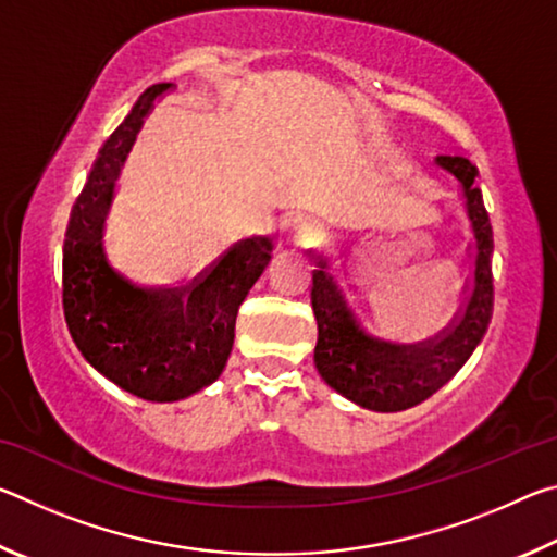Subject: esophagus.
I'll return each instance as SVG.
<instances>
[{
  "label": "esophagus",
  "instance_id": "34e87169",
  "mask_svg": "<svg viewBox=\"0 0 557 557\" xmlns=\"http://www.w3.org/2000/svg\"><path fill=\"white\" fill-rule=\"evenodd\" d=\"M289 225H292V233H295V238L299 243H305V245H309V240H312L317 235V221L307 211L292 213Z\"/></svg>",
  "mask_w": 557,
  "mask_h": 557
}]
</instances>
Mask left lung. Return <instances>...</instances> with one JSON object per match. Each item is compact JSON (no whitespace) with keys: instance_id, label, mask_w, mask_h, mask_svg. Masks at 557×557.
<instances>
[{"instance_id":"1","label":"left lung","mask_w":557,"mask_h":557,"mask_svg":"<svg viewBox=\"0 0 557 557\" xmlns=\"http://www.w3.org/2000/svg\"><path fill=\"white\" fill-rule=\"evenodd\" d=\"M435 164L459 182L461 201L474 245V272L469 280L465 309L440 336L400 344L383 338L366 322L354 292L344 287L326 258H317L312 275V307L317 317V371L329 388L375 412H398L428 400L451 381L482 342L494 309L492 285V223L482 191L474 186L476 166L465 157H435Z\"/></svg>"}]
</instances>
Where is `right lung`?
<instances>
[{
    "label": "right lung",
    "instance_id": "obj_1",
    "mask_svg": "<svg viewBox=\"0 0 557 557\" xmlns=\"http://www.w3.org/2000/svg\"><path fill=\"white\" fill-rule=\"evenodd\" d=\"M169 88L172 83L147 88L100 147L63 243V309L75 346L108 381L152 403L188 398L223 373L238 307L275 245L265 235L235 243L184 287H145L112 265L106 223L117 178L145 117Z\"/></svg>",
    "mask_w": 557,
    "mask_h": 557
}]
</instances>
